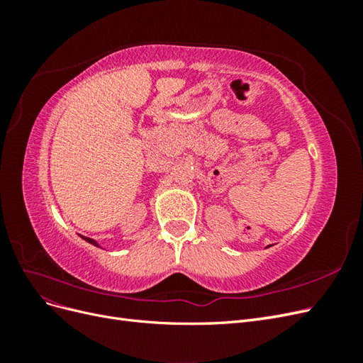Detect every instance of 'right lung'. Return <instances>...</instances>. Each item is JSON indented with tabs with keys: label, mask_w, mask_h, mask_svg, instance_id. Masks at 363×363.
Listing matches in <instances>:
<instances>
[{
	"label": "right lung",
	"mask_w": 363,
	"mask_h": 363,
	"mask_svg": "<svg viewBox=\"0 0 363 363\" xmlns=\"http://www.w3.org/2000/svg\"><path fill=\"white\" fill-rule=\"evenodd\" d=\"M84 240H87V242H89V244H92V245H95V247H100V245H98L96 242H95V240L94 239H91V238H84V236H82Z\"/></svg>",
	"instance_id": "1"
}]
</instances>
